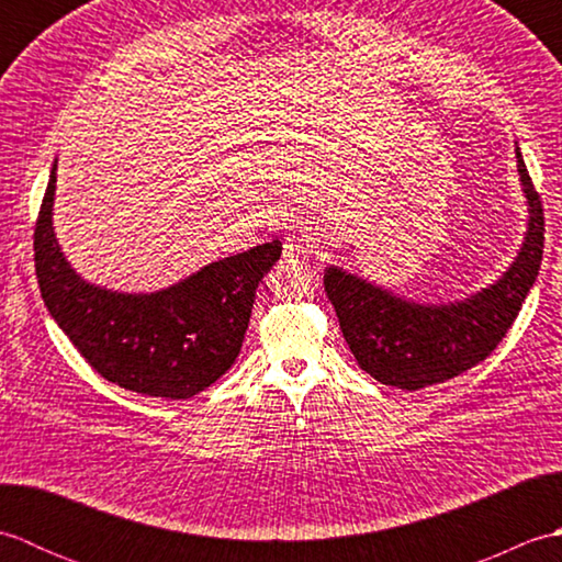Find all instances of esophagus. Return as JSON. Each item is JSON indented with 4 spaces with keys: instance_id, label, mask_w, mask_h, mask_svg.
Here are the masks:
<instances>
[{
    "instance_id": "1",
    "label": "esophagus",
    "mask_w": 562,
    "mask_h": 562,
    "mask_svg": "<svg viewBox=\"0 0 562 562\" xmlns=\"http://www.w3.org/2000/svg\"><path fill=\"white\" fill-rule=\"evenodd\" d=\"M282 258L288 262H304L308 258V246L302 236H288L282 246Z\"/></svg>"
}]
</instances>
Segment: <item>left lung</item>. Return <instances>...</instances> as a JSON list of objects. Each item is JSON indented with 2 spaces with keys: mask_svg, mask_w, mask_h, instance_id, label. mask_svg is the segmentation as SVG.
<instances>
[{
  "mask_svg": "<svg viewBox=\"0 0 562 562\" xmlns=\"http://www.w3.org/2000/svg\"><path fill=\"white\" fill-rule=\"evenodd\" d=\"M529 202L519 256L491 288L453 304H415L330 266L326 294L357 364L386 386L417 391L463 374L491 355L515 324L543 258V207L517 147Z\"/></svg>",
  "mask_w": 562,
  "mask_h": 562,
  "instance_id": "left-lung-1",
  "label": "left lung"
}]
</instances>
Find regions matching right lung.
I'll return each mask as SVG.
<instances>
[{
    "label": "right lung",
    "mask_w": 562,
    "mask_h": 562,
    "mask_svg": "<svg viewBox=\"0 0 562 562\" xmlns=\"http://www.w3.org/2000/svg\"><path fill=\"white\" fill-rule=\"evenodd\" d=\"M55 171L33 232L35 278L47 312L97 372L125 391L181 401L205 391L234 364L256 288L282 244H260L210 262L151 294L97 288L69 268L53 232Z\"/></svg>",
    "instance_id": "1"
}]
</instances>
